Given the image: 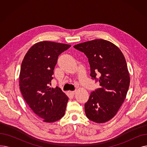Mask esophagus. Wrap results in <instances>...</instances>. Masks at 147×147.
<instances>
[{"instance_id":"34e87169","label":"esophagus","mask_w":147,"mask_h":147,"mask_svg":"<svg viewBox=\"0 0 147 147\" xmlns=\"http://www.w3.org/2000/svg\"><path fill=\"white\" fill-rule=\"evenodd\" d=\"M76 91L74 90V91H70L69 92V93H70L71 95H74L76 94Z\"/></svg>"}]
</instances>
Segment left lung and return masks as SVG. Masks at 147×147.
<instances>
[{
  "mask_svg": "<svg viewBox=\"0 0 147 147\" xmlns=\"http://www.w3.org/2000/svg\"><path fill=\"white\" fill-rule=\"evenodd\" d=\"M74 48L85 54L92 79L99 82L101 86L91 92L84 104L86 117L98 123L109 121L124 102L129 89L130 77L125 58L117 46L103 39L79 43Z\"/></svg>",
  "mask_w": 147,
  "mask_h": 147,
  "instance_id": "left-lung-1",
  "label": "left lung"
}]
</instances>
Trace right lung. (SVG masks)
I'll return each instance as SVG.
<instances>
[{"label":"right lung","mask_w":147,"mask_h":147,"mask_svg":"<svg viewBox=\"0 0 147 147\" xmlns=\"http://www.w3.org/2000/svg\"><path fill=\"white\" fill-rule=\"evenodd\" d=\"M71 45L48 41L34 44L22 60L20 74L22 95L34 113L45 122L64 116L68 98L58 87L51 88L58 56Z\"/></svg>","instance_id":"obj_1"}]
</instances>
